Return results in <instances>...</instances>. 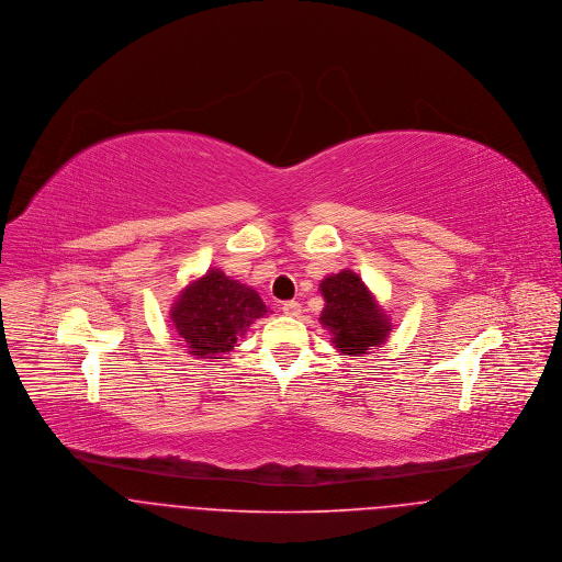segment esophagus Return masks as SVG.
I'll use <instances>...</instances> for the list:
<instances>
[{
    "label": "esophagus",
    "instance_id": "1",
    "mask_svg": "<svg viewBox=\"0 0 562 562\" xmlns=\"http://www.w3.org/2000/svg\"><path fill=\"white\" fill-rule=\"evenodd\" d=\"M281 310H283V314H285V316H292V318L301 316V312H303L299 301H288V303H283V307H281Z\"/></svg>",
    "mask_w": 562,
    "mask_h": 562
}]
</instances>
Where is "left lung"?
<instances>
[{
	"label": "left lung",
	"instance_id": "left-lung-1",
	"mask_svg": "<svg viewBox=\"0 0 562 562\" xmlns=\"http://www.w3.org/2000/svg\"><path fill=\"white\" fill-rule=\"evenodd\" d=\"M324 310L321 324L333 333V346L350 357H361L381 346L392 333V321L381 310L368 285L352 270L328 274L321 281Z\"/></svg>",
	"mask_w": 562,
	"mask_h": 562
}]
</instances>
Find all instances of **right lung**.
<instances>
[{
    "instance_id": "add662e5",
    "label": "right lung",
    "mask_w": 562,
    "mask_h": 562,
    "mask_svg": "<svg viewBox=\"0 0 562 562\" xmlns=\"http://www.w3.org/2000/svg\"><path fill=\"white\" fill-rule=\"evenodd\" d=\"M268 314L259 294L210 268L192 281L170 307V318L188 352L201 359H221L232 352L246 328Z\"/></svg>"
}]
</instances>
